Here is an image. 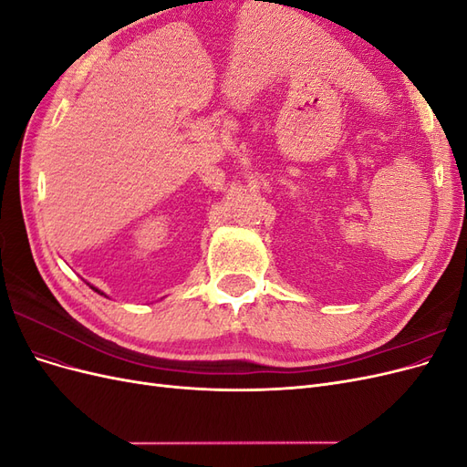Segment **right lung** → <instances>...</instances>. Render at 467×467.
<instances>
[{"mask_svg":"<svg viewBox=\"0 0 467 467\" xmlns=\"http://www.w3.org/2000/svg\"><path fill=\"white\" fill-rule=\"evenodd\" d=\"M91 288H93V290H95V292H99V294H103V292H101V290H97V288H95V286H91Z\"/></svg>","mask_w":467,"mask_h":467,"instance_id":"1","label":"right lung"}]
</instances>
